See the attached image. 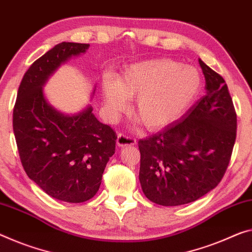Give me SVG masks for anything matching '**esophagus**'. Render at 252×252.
<instances>
[{
	"label": "esophagus",
	"mask_w": 252,
	"mask_h": 252,
	"mask_svg": "<svg viewBox=\"0 0 252 252\" xmlns=\"http://www.w3.org/2000/svg\"><path fill=\"white\" fill-rule=\"evenodd\" d=\"M135 140L134 138L130 137V135H126L125 133H119L118 139H117V145L119 147H126V146H133L135 145Z\"/></svg>",
	"instance_id": "obj_1"
}]
</instances>
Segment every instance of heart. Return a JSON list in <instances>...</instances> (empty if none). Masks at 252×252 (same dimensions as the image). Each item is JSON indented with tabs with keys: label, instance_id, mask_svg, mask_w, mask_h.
Listing matches in <instances>:
<instances>
[{
	"label": "heart",
	"instance_id": "1",
	"mask_svg": "<svg viewBox=\"0 0 252 252\" xmlns=\"http://www.w3.org/2000/svg\"><path fill=\"white\" fill-rule=\"evenodd\" d=\"M202 87L203 77L196 67L161 58L127 67L117 82L106 79L102 94L113 112L125 111L126 98L135 97V119L148 130H160L186 113Z\"/></svg>",
	"mask_w": 252,
	"mask_h": 252
}]
</instances>
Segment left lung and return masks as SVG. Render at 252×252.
Segmentation results:
<instances>
[{"label":"left lung","instance_id":"8db88e82","mask_svg":"<svg viewBox=\"0 0 252 252\" xmlns=\"http://www.w3.org/2000/svg\"><path fill=\"white\" fill-rule=\"evenodd\" d=\"M206 94L161 132L139 140V181L148 199L162 206L194 202L218 186L237 137V113L226 83L198 59Z\"/></svg>","mask_w":252,"mask_h":252}]
</instances>
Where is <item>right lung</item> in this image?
<instances>
[{
    "label": "right lung",
    "mask_w": 252,
    "mask_h": 252,
    "mask_svg": "<svg viewBox=\"0 0 252 252\" xmlns=\"http://www.w3.org/2000/svg\"><path fill=\"white\" fill-rule=\"evenodd\" d=\"M89 47L62 42L37 59L23 76L13 109V132L27 175L49 196L68 203L86 202L97 193L118 138L92 106L63 114L43 94L56 69Z\"/></svg>",
    "instance_id": "obj_1"
}]
</instances>
